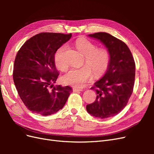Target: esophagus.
I'll list each match as a JSON object with an SVG mask.
<instances>
[{"label": "esophagus", "mask_w": 154, "mask_h": 154, "mask_svg": "<svg viewBox=\"0 0 154 154\" xmlns=\"http://www.w3.org/2000/svg\"><path fill=\"white\" fill-rule=\"evenodd\" d=\"M72 90H73V91H74V92H78V91H83L82 88H77V87H73Z\"/></svg>", "instance_id": "esophagus-1"}]
</instances>
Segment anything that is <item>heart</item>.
<instances>
[{
	"label": "heart",
	"instance_id": "1",
	"mask_svg": "<svg viewBox=\"0 0 154 154\" xmlns=\"http://www.w3.org/2000/svg\"><path fill=\"white\" fill-rule=\"evenodd\" d=\"M77 50L84 55L83 64L85 66L79 69H72L63 76L62 80L65 84L76 87H82L93 76H101L106 71L110 61V53L105 48H97V45L85 38H80L74 43ZM67 46L63 45L57 50L54 56L56 67L62 71L68 69V64L65 61L64 54Z\"/></svg>",
	"mask_w": 154,
	"mask_h": 154
}]
</instances>
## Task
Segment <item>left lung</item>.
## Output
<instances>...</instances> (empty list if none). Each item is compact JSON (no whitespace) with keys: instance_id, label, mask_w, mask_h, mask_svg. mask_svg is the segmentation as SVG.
I'll return each instance as SVG.
<instances>
[{"instance_id":"left-lung-1","label":"left lung","mask_w":154,"mask_h":154,"mask_svg":"<svg viewBox=\"0 0 154 154\" xmlns=\"http://www.w3.org/2000/svg\"><path fill=\"white\" fill-rule=\"evenodd\" d=\"M101 41L110 53L109 66L104 76L91 87L97 93L94 103L87 105L91 115L101 119L119 114L127 105L133 92L136 64L124 42L105 32L88 35Z\"/></svg>"}]
</instances>
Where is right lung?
I'll return each mask as SVG.
<instances>
[{
	"instance_id": "1",
	"label": "right lung",
	"mask_w": 154,
	"mask_h": 154,
	"mask_svg": "<svg viewBox=\"0 0 154 154\" xmlns=\"http://www.w3.org/2000/svg\"><path fill=\"white\" fill-rule=\"evenodd\" d=\"M71 36L41 32L27 40L18 51L13 81L20 99L32 112L42 116L56 113L72 92L69 86L53 85L59 75L54 61L55 52Z\"/></svg>"
}]
</instances>
